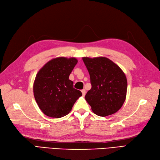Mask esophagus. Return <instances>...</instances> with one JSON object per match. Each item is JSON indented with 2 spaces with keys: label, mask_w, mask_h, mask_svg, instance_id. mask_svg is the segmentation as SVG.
<instances>
[{
  "label": "esophagus",
  "mask_w": 160,
  "mask_h": 160,
  "mask_svg": "<svg viewBox=\"0 0 160 160\" xmlns=\"http://www.w3.org/2000/svg\"><path fill=\"white\" fill-rule=\"evenodd\" d=\"M81 92H82V95H83V96H85V93H86V91L85 89H82L81 90Z\"/></svg>",
  "instance_id": "1"
}]
</instances>
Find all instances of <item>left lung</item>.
Returning a JSON list of instances; mask_svg holds the SVG:
<instances>
[{"label":"left lung","instance_id":"obj_1","mask_svg":"<svg viewBox=\"0 0 160 160\" xmlns=\"http://www.w3.org/2000/svg\"><path fill=\"white\" fill-rule=\"evenodd\" d=\"M82 59L91 83L85 98L93 112L101 117L116 113L126 98L128 81L124 72L107 57H84Z\"/></svg>","mask_w":160,"mask_h":160}]
</instances>
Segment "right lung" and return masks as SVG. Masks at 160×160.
Returning <instances> with one entry per match:
<instances>
[{"mask_svg":"<svg viewBox=\"0 0 160 160\" xmlns=\"http://www.w3.org/2000/svg\"><path fill=\"white\" fill-rule=\"evenodd\" d=\"M77 63L75 57H57L48 61L37 72L33 83L34 97L42 112L49 117L60 118L67 115L82 95L69 79Z\"/></svg>","mask_w":160,"mask_h":160,"instance_id":"right-lung-1","label":"right lung"}]
</instances>
